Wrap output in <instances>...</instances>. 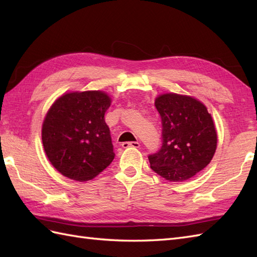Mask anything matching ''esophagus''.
Returning a JSON list of instances; mask_svg holds the SVG:
<instances>
[{
    "instance_id": "esophagus-1",
    "label": "esophagus",
    "mask_w": 257,
    "mask_h": 257,
    "mask_svg": "<svg viewBox=\"0 0 257 257\" xmlns=\"http://www.w3.org/2000/svg\"><path fill=\"white\" fill-rule=\"evenodd\" d=\"M139 143L138 141H130V143H127V141H125V143H122L121 144V147L122 148H130V147H132V148H139Z\"/></svg>"
}]
</instances>
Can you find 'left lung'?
I'll list each match as a JSON object with an SVG mask.
<instances>
[{
    "label": "left lung",
    "mask_w": 257,
    "mask_h": 257,
    "mask_svg": "<svg viewBox=\"0 0 257 257\" xmlns=\"http://www.w3.org/2000/svg\"><path fill=\"white\" fill-rule=\"evenodd\" d=\"M155 106L162 123V146L149 155L150 168L171 182L194 177L215 154L217 135L206 107L195 98L163 94Z\"/></svg>",
    "instance_id": "obj_1"
}]
</instances>
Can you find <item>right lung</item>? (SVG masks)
<instances>
[{"label":"right lung","mask_w":257,"mask_h":257,"mask_svg":"<svg viewBox=\"0 0 257 257\" xmlns=\"http://www.w3.org/2000/svg\"><path fill=\"white\" fill-rule=\"evenodd\" d=\"M111 100L103 91L68 92L53 103L43 122L42 141L53 167L64 177L87 181L114 158L105 112Z\"/></svg>","instance_id":"obj_1"}]
</instances>
